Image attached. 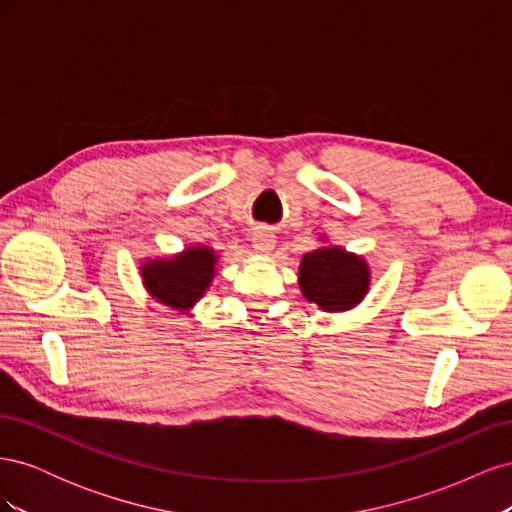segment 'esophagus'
Masks as SVG:
<instances>
[{"label": "esophagus", "mask_w": 512, "mask_h": 512, "mask_svg": "<svg viewBox=\"0 0 512 512\" xmlns=\"http://www.w3.org/2000/svg\"><path fill=\"white\" fill-rule=\"evenodd\" d=\"M252 243L260 254H269L273 250V245H275L273 230L267 228V226H256L254 232H252Z\"/></svg>", "instance_id": "34e87169"}]
</instances>
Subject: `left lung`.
<instances>
[{
  "instance_id": "1",
  "label": "left lung",
  "mask_w": 512,
  "mask_h": 512,
  "mask_svg": "<svg viewBox=\"0 0 512 512\" xmlns=\"http://www.w3.org/2000/svg\"><path fill=\"white\" fill-rule=\"evenodd\" d=\"M299 286L307 301L324 312H346L361 303L369 288V267L361 256L342 247H320L303 256Z\"/></svg>"
}]
</instances>
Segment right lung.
I'll return each instance as SVG.
<instances>
[{"instance_id": "obj_1", "label": "right lung", "mask_w": 512, "mask_h": 512, "mask_svg": "<svg viewBox=\"0 0 512 512\" xmlns=\"http://www.w3.org/2000/svg\"><path fill=\"white\" fill-rule=\"evenodd\" d=\"M218 256L205 245L188 247L183 254L166 260H151L143 265V282L151 297L160 303L188 309L192 307L213 280Z\"/></svg>"}]
</instances>
